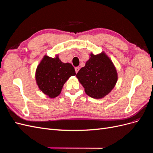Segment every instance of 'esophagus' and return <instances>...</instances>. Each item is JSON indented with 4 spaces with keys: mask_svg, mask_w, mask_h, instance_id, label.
Returning a JSON list of instances; mask_svg holds the SVG:
<instances>
[{
    "mask_svg": "<svg viewBox=\"0 0 153 153\" xmlns=\"http://www.w3.org/2000/svg\"><path fill=\"white\" fill-rule=\"evenodd\" d=\"M75 71H76V73H78V71H79V69H80V68L79 67H75Z\"/></svg>",
    "mask_w": 153,
    "mask_h": 153,
    "instance_id": "obj_1",
    "label": "esophagus"
}]
</instances>
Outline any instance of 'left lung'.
Wrapping results in <instances>:
<instances>
[{"mask_svg": "<svg viewBox=\"0 0 153 153\" xmlns=\"http://www.w3.org/2000/svg\"><path fill=\"white\" fill-rule=\"evenodd\" d=\"M76 78L88 96L101 99L114 89L118 75L112 61L102 52L97 55L90 53L89 59L78 72Z\"/></svg>", "mask_w": 153, "mask_h": 153, "instance_id": "1", "label": "left lung"}]
</instances>
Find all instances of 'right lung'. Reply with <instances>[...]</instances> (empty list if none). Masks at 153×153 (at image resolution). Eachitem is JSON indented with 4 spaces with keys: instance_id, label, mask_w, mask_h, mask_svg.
<instances>
[{
    "instance_id": "add662e5",
    "label": "right lung",
    "mask_w": 153,
    "mask_h": 153,
    "mask_svg": "<svg viewBox=\"0 0 153 153\" xmlns=\"http://www.w3.org/2000/svg\"><path fill=\"white\" fill-rule=\"evenodd\" d=\"M76 75L70 63H64L55 55L54 58L45 55L36 70V82L39 89L50 98L61 94L64 84L71 76Z\"/></svg>"
}]
</instances>
